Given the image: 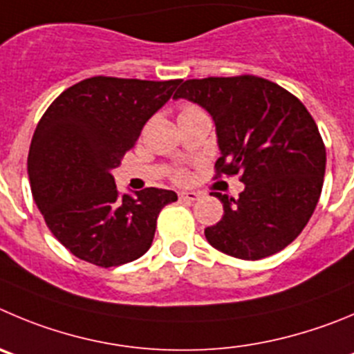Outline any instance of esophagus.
Segmentation results:
<instances>
[{"mask_svg":"<svg viewBox=\"0 0 354 354\" xmlns=\"http://www.w3.org/2000/svg\"><path fill=\"white\" fill-rule=\"evenodd\" d=\"M180 201H188V203H194V201L199 199V194L197 192H180L178 194Z\"/></svg>","mask_w":354,"mask_h":354,"instance_id":"esophagus-1","label":"esophagus"}]
</instances>
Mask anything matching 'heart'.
<instances>
[{"instance_id": "b5f03b06", "label": "heart", "mask_w": 354, "mask_h": 354, "mask_svg": "<svg viewBox=\"0 0 354 354\" xmlns=\"http://www.w3.org/2000/svg\"><path fill=\"white\" fill-rule=\"evenodd\" d=\"M196 110H199V108H197V106H192V104H187V106L181 108V113H187V111H196ZM183 176H185L183 173H178V174H176L178 180H183Z\"/></svg>"}]
</instances>
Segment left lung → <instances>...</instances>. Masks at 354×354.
Returning a JSON list of instances; mask_svg holds the SVG:
<instances>
[{
	"label": "left lung",
	"mask_w": 354,
	"mask_h": 354,
	"mask_svg": "<svg viewBox=\"0 0 354 354\" xmlns=\"http://www.w3.org/2000/svg\"><path fill=\"white\" fill-rule=\"evenodd\" d=\"M197 102L216 125V176L239 174L237 199L213 192L223 216L207 243L243 260H260L297 239L322 196L326 150L315 118L274 82L253 75L183 82L174 99Z\"/></svg>",
	"instance_id": "1"
}]
</instances>
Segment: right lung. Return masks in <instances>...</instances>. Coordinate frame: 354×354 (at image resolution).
<instances>
[{
    "label": "right lung",
    "instance_id": "right-lung-1",
    "mask_svg": "<svg viewBox=\"0 0 354 354\" xmlns=\"http://www.w3.org/2000/svg\"><path fill=\"white\" fill-rule=\"evenodd\" d=\"M181 80L92 77L66 88L36 125L28 155L32 199L75 257L117 267L148 252L173 190L120 196L111 169Z\"/></svg>",
    "mask_w": 354,
    "mask_h": 354
}]
</instances>
